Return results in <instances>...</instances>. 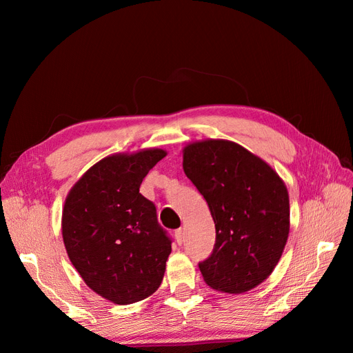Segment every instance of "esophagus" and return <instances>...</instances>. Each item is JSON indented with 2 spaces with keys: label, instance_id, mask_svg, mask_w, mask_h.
Here are the masks:
<instances>
[{
  "label": "esophagus",
  "instance_id": "esophagus-1",
  "mask_svg": "<svg viewBox=\"0 0 353 353\" xmlns=\"http://www.w3.org/2000/svg\"><path fill=\"white\" fill-rule=\"evenodd\" d=\"M175 241H176L179 245L183 244V241H184V231H183V228H179V230L175 231Z\"/></svg>",
  "mask_w": 353,
  "mask_h": 353
}]
</instances>
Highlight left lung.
<instances>
[{"label": "left lung", "mask_w": 353, "mask_h": 353, "mask_svg": "<svg viewBox=\"0 0 353 353\" xmlns=\"http://www.w3.org/2000/svg\"><path fill=\"white\" fill-rule=\"evenodd\" d=\"M183 159L216 230L212 254L199 263L203 280L222 293L252 290L271 275L288 239L284 181L261 157L228 140L191 143Z\"/></svg>", "instance_id": "left-lung-1"}]
</instances>
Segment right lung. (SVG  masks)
Returning <instances> with one entry per match:
<instances>
[{
	"mask_svg": "<svg viewBox=\"0 0 353 353\" xmlns=\"http://www.w3.org/2000/svg\"><path fill=\"white\" fill-rule=\"evenodd\" d=\"M162 148L117 153L91 166L72 187L61 215L70 262L91 290L116 305L140 302L163 280L170 239L140 185Z\"/></svg>",
	"mask_w": 353,
	"mask_h": 353,
	"instance_id": "obj_1",
	"label": "right lung"
}]
</instances>
